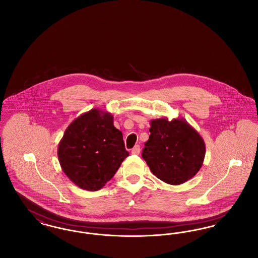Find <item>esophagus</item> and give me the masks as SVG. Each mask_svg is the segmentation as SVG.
<instances>
[{
  "label": "esophagus",
  "mask_w": 258,
  "mask_h": 258,
  "mask_svg": "<svg viewBox=\"0 0 258 258\" xmlns=\"http://www.w3.org/2000/svg\"><path fill=\"white\" fill-rule=\"evenodd\" d=\"M140 153V146L139 145H135V147L132 150V154L134 155H138Z\"/></svg>",
  "instance_id": "34e87169"
}]
</instances>
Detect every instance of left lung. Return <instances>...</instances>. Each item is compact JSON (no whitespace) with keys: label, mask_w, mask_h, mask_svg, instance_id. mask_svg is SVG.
I'll use <instances>...</instances> for the list:
<instances>
[{"label":"left lung","mask_w":258,"mask_h":258,"mask_svg":"<svg viewBox=\"0 0 258 258\" xmlns=\"http://www.w3.org/2000/svg\"><path fill=\"white\" fill-rule=\"evenodd\" d=\"M142 158L150 170L166 184H181L200 170L206 147L203 138L186 120L154 119Z\"/></svg>","instance_id":"left-lung-1"}]
</instances>
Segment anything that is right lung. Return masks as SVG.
Returning a JSON list of instances; mask_svg holds the SVG:
<instances>
[{
  "instance_id": "obj_1",
  "label": "right lung",
  "mask_w": 258,
  "mask_h": 258,
  "mask_svg": "<svg viewBox=\"0 0 258 258\" xmlns=\"http://www.w3.org/2000/svg\"><path fill=\"white\" fill-rule=\"evenodd\" d=\"M128 155L111 113L97 108L74 119L58 145L63 173L77 186L90 191L110 181Z\"/></svg>"
}]
</instances>
